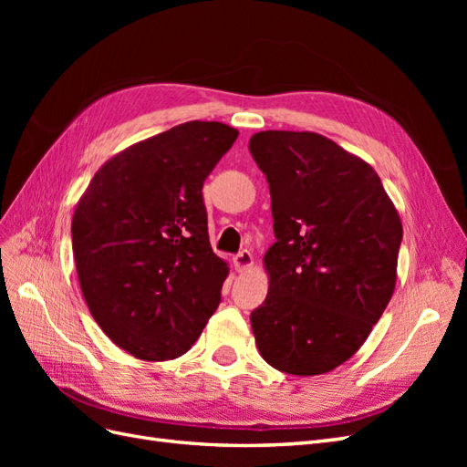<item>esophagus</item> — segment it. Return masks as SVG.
<instances>
[{"label":"esophagus","instance_id":"1","mask_svg":"<svg viewBox=\"0 0 467 467\" xmlns=\"http://www.w3.org/2000/svg\"><path fill=\"white\" fill-rule=\"evenodd\" d=\"M234 266H235V271H239V273H244V271H247V268H251L253 266L251 253L247 249H244L242 253H237V255L234 257Z\"/></svg>","mask_w":467,"mask_h":467}]
</instances>
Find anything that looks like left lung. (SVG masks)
I'll list each match as a JSON object with an SVG mask.
<instances>
[{
	"instance_id": "1",
	"label": "left lung",
	"mask_w": 467,
	"mask_h": 467,
	"mask_svg": "<svg viewBox=\"0 0 467 467\" xmlns=\"http://www.w3.org/2000/svg\"><path fill=\"white\" fill-rule=\"evenodd\" d=\"M268 181L276 242L268 294L251 314L261 357L294 376L335 370L364 345L389 304L401 218L370 163L316 132L249 140Z\"/></svg>"
}]
</instances>
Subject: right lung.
I'll return each instance as SVG.
<instances>
[{
	"label": "right lung",
	"mask_w": 467,
	"mask_h": 467,
	"mask_svg": "<svg viewBox=\"0 0 467 467\" xmlns=\"http://www.w3.org/2000/svg\"><path fill=\"white\" fill-rule=\"evenodd\" d=\"M237 134L222 122L173 126L112 155L76 204L83 298L140 360L185 355L220 304L230 266L210 247L202 185Z\"/></svg>",
	"instance_id": "1"
}]
</instances>
